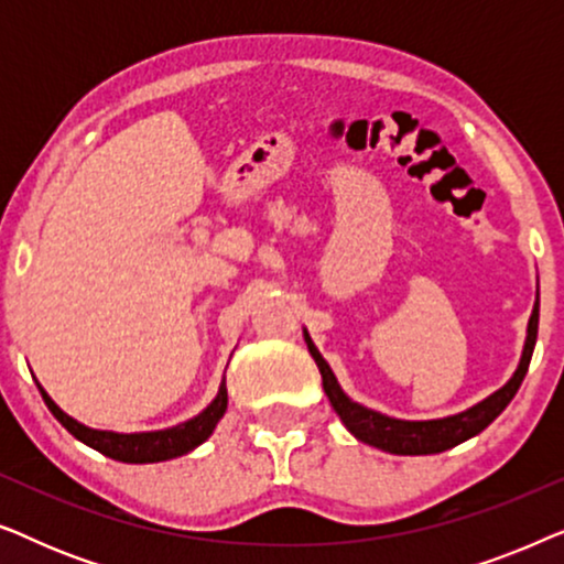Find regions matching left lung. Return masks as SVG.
<instances>
[{
  "label": "left lung",
  "instance_id": "left-lung-1",
  "mask_svg": "<svg viewBox=\"0 0 564 564\" xmlns=\"http://www.w3.org/2000/svg\"><path fill=\"white\" fill-rule=\"evenodd\" d=\"M536 328H539V295L534 303V311H531L529 326H527V341H523V351L519 359V367L511 375L503 388H498L492 395H488L480 403H475L467 411L444 415V419H429V421H408V419H392V415H384L380 411H372V408L354 403V400L346 395L338 384L334 369L328 367V361L321 357L318 346L313 344L307 328H303L307 351L315 359V365L321 369L323 377V390L338 413V419L354 438L365 442L369 446H377V449L400 454V457H419V454H438L452 449L467 438H473L490 426L492 421L498 419L500 413L506 411V405L511 403L516 392H519L523 377H527L531 354H534L536 344Z\"/></svg>",
  "mask_w": 564,
  "mask_h": 564
}]
</instances>
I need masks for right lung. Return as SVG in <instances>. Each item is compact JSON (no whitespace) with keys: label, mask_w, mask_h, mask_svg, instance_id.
<instances>
[{"label":"right lung","mask_w":564,"mask_h":564,"mask_svg":"<svg viewBox=\"0 0 564 564\" xmlns=\"http://www.w3.org/2000/svg\"><path fill=\"white\" fill-rule=\"evenodd\" d=\"M37 390L48 405V411L56 415V421L64 426L74 438H79L82 444L91 446L105 457L128 462V465H151V462H166L176 459L182 454H189L197 449L199 444L207 442L213 436L218 421L226 415L228 408V390L226 380L220 382L218 395L213 398V403L199 411L195 419L176 423L172 429H159V431H135V434H118V431H102V429H89L79 423L72 415L61 411V408L53 403V398L43 390V384L37 382Z\"/></svg>","instance_id":"1"}]
</instances>
